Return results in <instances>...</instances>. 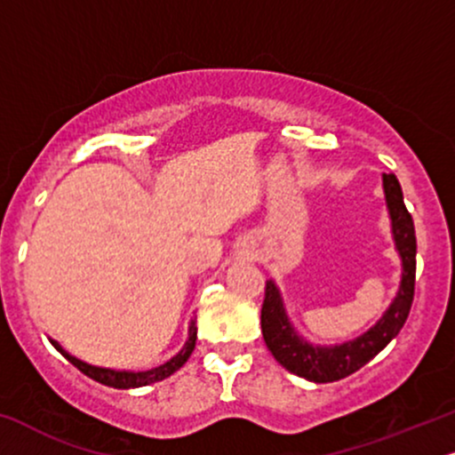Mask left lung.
Returning <instances> with one entry per match:
<instances>
[{
	"label": "left lung",
	"instance_id": "8db88e82",
	"mask_svg": "<svg viewBox=\"0 0 455 455\" xmlns=\"http://www.w3.org/2000/svg\"><path fill=\"white\" fill-rule=\"evenodd\" d=\"M382 188L386 206H388L392 240L401 257V283L395 299L386 307L378 323L371 329L335 346H316L297 333L291 323L283 295L274 280L266 283V299L261 307V333L267 350L291 373L299 375L314 384L338 382L358 371L375 355L384 350L399 335L405 324L413 301L416 287V229L413 219L403 202V189L399 179L392 172L382 175Z\"/></svg>",
	"mask_w": 455,
	"mask_h": 455
}]
</instances>
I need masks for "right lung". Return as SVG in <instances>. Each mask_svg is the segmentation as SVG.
<instances>
[{
    "mask_svg": "<svg viewBox=\"0 0 455 455\" xmlns=\"http://www.w3.org/2000/svg\"><path fill=\"white\" fill-rule=\"evenodd\" d=\"M196 338H198V327H196V318H192V321H189V329H188V339H185L181 350H179L172 358H168L166 363H162L154 369H148V371H117V369L97 367V364H88V363L80 361L77 356L69 355V352H67L65 347L59 344V341L50 339V344H52L56 350H59L60 355H63L67 361L73 364V367L80 369L84 375H88V378L94 379V382L109 386V388L128 390V388H141V386H149L154 382H162V379L171 378V375L179 371V369L188 363V358L192 356V352L196 347Z\"/></svg>",
    "mask_w": 455,
    "mask_h": 455,
    "instance_id": "obj_1",
    "label": "right lung"
}]
</instances>
